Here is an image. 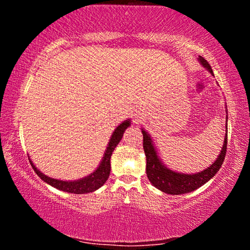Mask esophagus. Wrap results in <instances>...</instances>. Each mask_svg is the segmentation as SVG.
Here are the masks:
<instances>
[{"label": "esophagus", "instance_id": "esophagus-1", "mask_svg": "<svg viewBox=\"0 0 250 250\" xmlns=\"http://www.w3.org/2000/svg\"><path fill=\"white\" fill-rule=\"evenodd\" d=\"M135 119H136V117H135Z\"/></svg>", "mask_w": 250, "mask_h": 250}]
</instances>
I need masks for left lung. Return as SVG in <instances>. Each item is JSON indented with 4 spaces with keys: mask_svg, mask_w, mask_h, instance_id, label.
Returning <instances> with one entry per match:
<instances>
[{
    "mask_svg": "<svg viewBox=\"0 0 250 250\" xmlns=\"http://www.w3.org/2000/svg\"><path fill=\"white\" fill-rule=\"evenodd\" d=\"M199 61L203 67L207 68L213 74V69H211L210 64L207 62V60L203 59L202 56H199ZM142 135L143 149H145L146 157H147V168H146L147 176L151 185L157 189H160L163 193L171 195L190 193V191H193L195 189L200 188L201 186L205 185L206 182H208L219 171L223 161H225L227 153V141H228V139H227L228 135L227 134L222 150H221V154L219 155L216 161L210 167H208L207 169H205V170L197 174H181L165 167L161 161H160L159 156H157L153 141H151L149 134L142 129Z\"/></svg>",
    "mask_w": 250,
    "mask_h": 250,
    "instance_id": "left-lung-1",
    "label": "left lung"
}]
</instances>
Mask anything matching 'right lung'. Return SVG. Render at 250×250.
Wrapping results in <instances>:
<instances>
[{"label":"right lung","instance_id":"1","mask_svg":"<svg viewBox=\"0 0 250 250\" xmlns=\"http://www.w3.org/2000/svg\"><path fill=\"white\" fill-rule=\"evenodd\" d=\"M130 125V121L125 120V122H122L115 129L113 135L110 137V141L108 143L107 150H105L104 156H103L101 163H100L99 168L94 171L93 174H90L89 176L84 177V179L77 180V181H61L56 179H51L48 177L47 175L42 174L41 171L37 169L35 166L33 165V162L30 161L31 167H33L34 171L39 175L41 179L47 182L48 185L53 186L54 188L60 189L62 191H67V193L71 194H85V193H91V191H95L96 189H99L101 186L105 183V181L108 180L109 174H110V157L113 154L114 149L116 148V146L119 145V142L121 141L123 133Z\"/></svg>","mask_w":250,"mask_h":250}]
</instances>
